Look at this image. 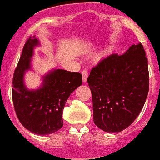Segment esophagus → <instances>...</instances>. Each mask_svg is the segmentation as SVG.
<instances>
[{
	"label": "esophagus",
	"mask_w": 160,
	"mask_h": 160,
	"mask_svg": "<svg viewBox=\"0 0 160 160\" xmlns=\"http://www.w3.org/2000/svg\"><path fill=\"white\" fill-rule=\"evenodd\" d=\"M82 81L83 82H87V78H88V72L86 70H84L82 71Z\"/></svg>",
	"instance_id": "1"
}]
</instances>
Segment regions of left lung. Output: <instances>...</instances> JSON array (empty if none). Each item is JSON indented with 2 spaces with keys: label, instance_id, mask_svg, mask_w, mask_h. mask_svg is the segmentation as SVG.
I'll return each instance as SVG.
<instances>
[{
  "label": "left lung",
  "instance_id": "1",
  "mask_svg": "<svg viewBox=\"0 0 160 160\" xmlns=\"http://www.w3.org/2000/svg\"><path fill=\"white\" fill-rule=\"evenodd\" d=\"M93 120L106 132H120L142 110L149 88L148 60L141 42L122 55L113 53L92 68L87 78Z\"/></svg>",
  "mask_w": 160,
  "mask_h": 160
}]
</instances>
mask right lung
I'll list each match as a JSON object with an SVG mask.
<instances>
[{"mask_svg":"<svg viewBox=\"0 0 160 160\" xmlns=\"http://www.w3.org/2000/svg\"><path fill=\"white\" fill-rule=\"evenodd\" d=\"M37 46L39 41L33 36L28 38L23 47L14 73L12 100L21 124L32 133L47 135L62 128L64 107L71 93L82 85V76L79 72L53 69L42 76L39 88L28 89L24 76L31 70V58Z\"/></svg>","mask_w":160,"mask_h":160,"instance_id":"1","label":"right lung"}]
</instances>
